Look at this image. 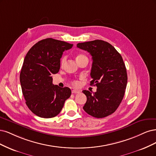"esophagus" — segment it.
I'll return each mask as SVG.
<instances>
[{
	"label": "esophagus",
	"mask_w": 156,
	"mask_h": 156,
	"mask_svg": "<svg viewBox=\"0 0 156 156\" xmlns=\"http://www.w3.org/2000/svg\"><path fill=\"white\" fill-rule=\"evenodd\" d=\"M80 91H78V90H76V89H73L72 90V93L73 94H76V93H79Z\"/></svg>",
	"instance_id": "esophagus-1"
}]
</instances>
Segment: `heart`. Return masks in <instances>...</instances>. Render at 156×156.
Segmentation results:
<instances>
[{"instance_id": "b5f03b06", "label": "heart", "mask_w": 156, "mask_h": 156, "mask_svg": "<svg viewBox=\"0 0 156 156\" xmlns=\"http://www.w3.org/2000/svg\"><path fill=\"white\" fill-rule=\"evenodd\" d=\"M86 58V56H84L83 54H78L76 56V61H78V60H80L82 58ZM66 56H63L62 57V58L61 59V63H60V64H61V66H63V65H64L65 61H66ZM73 84L74 85H78V82H73Z\"/></svg>"}]
</instances>
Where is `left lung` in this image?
Here are the masks:
<instances>
[{
    "mask_svg": "<svg viewBox=\"0 0 156 156\" xmlns=\"http://www.w3.org/2000/svg\"><path fill=\"white\" fill-rule=\"evenodd\" d=\"M77 47L90 53L93 64L91 85L97 91H82L87 97L83 109L91 116L104 118L113 113L123 99L128 77L122 58L111 44L102 40L80 43Z\"/></svg>",
    "mask_w": 156,
    "mask_h": 156,
    "instance_id": "left-lung-1",
    "label": "left lung"
}]
</instances>
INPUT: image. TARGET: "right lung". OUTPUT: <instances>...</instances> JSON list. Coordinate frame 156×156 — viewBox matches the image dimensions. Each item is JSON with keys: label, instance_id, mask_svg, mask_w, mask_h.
<instances>
[{"label": "right lung", "instance_id": "add662e5", "mask_svg": "<svg viewBox=\"0 0 156 156\" xmlns=\"http://www.w3.org/2000/svg\"><path fill=\"white\" fill-rule=\"evenodd\" d=\"M73 44L52 38L38 41L24 58L20 82L26 104L30 111L42 118L58 115L65 101L71 94L70 88L52 83V74L59 72L63 52Z\"/></svg>", "mask_w": 156, "mask_h": 156}]
</instances>
